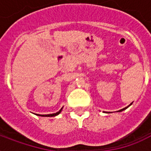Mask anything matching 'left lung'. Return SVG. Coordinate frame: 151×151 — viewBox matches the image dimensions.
I'll return each mask as SVG.
<instances>
[{
	"mask_svg": "<svg viewBox=\"0 0 151 151\" xmlns=\"http://www.w3.org/2000/svg\"><path fill=\"white\" fill-rule=\"evenodd\" d=\"M131 104H130V105H131ZM130 105H129V106H128V107H126V108H123V109H120V110H119V111H119V112H120V111H124V110H125V109H126V108H129V107Z\"/></svg>",
	"mask_w": 151,
	"mask_h": 151,
	"instance_id": "obj_1",
	"label": "left lung"
}]
</instances>
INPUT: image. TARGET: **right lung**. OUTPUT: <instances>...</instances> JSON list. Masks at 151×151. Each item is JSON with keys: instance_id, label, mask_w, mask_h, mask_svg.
Returning a JSON list of instances; mask_svg holds the SVG:
<instances>
[{"instance_id": "right-lung-1", "label": "right lung", "mask_w": 151, "mask_h": 151, "mask_svg": "<svg viewBox=\"0 0 151 151\" xmlns=\"http://www.w3.org/2000/svg\"><path fill=\"white\" fill-rule=\"evenodd\" d=\"M62 111V108L59 111H57L56 113H52V114H48V115H40V114H35L36 116H47V117H52V116H56L57 115H59L60 112Z\"/></svg>"}]
</instances>
